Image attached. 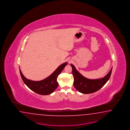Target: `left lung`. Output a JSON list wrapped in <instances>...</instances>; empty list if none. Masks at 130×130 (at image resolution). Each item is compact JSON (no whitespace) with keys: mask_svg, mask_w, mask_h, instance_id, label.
Returning a JSON list of instances; mask_svg holds the SVG:
<instances>
[{"mask_svg":"<svg viewBox=\"0 0 130 130\" xmlns=\"http://www.w3.org/2000/svg\"><path fill=\"white\" fill-rule=\"evenodd\" d=\"M72 74L74 77V86L79 92L83 94H90L100 90L109 80L111 74L112 68L104 77L98 79L86 78L78 72L75 67L71 64Z\"/></svg>","mask_w":130,"mask_h":130,"instance_id":"left-lung-1","label":"left lung"}]
</instances>
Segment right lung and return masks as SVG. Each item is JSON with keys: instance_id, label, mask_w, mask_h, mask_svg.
Returning a JSON list of instances; mask_svg holds the SVG:
<instances>
[{"instance_id": "1", "label": "right lung", "mask_w": 130, "mask_h": 130, "mask_svg": "<svg viewBox=\"0 0 130 130\" xmlns=\"http://www.w3.org/2000/svg\"><path fill=\"white\" fill-rule=\"evenodd\" d=\"M67 63L65 62L62 64L51 75L41 81H34L26 79L20 69V75L24 83L30 90L40 95H47L53 92L58 87L57 78Z\"/></svg>"}]
</instances>
